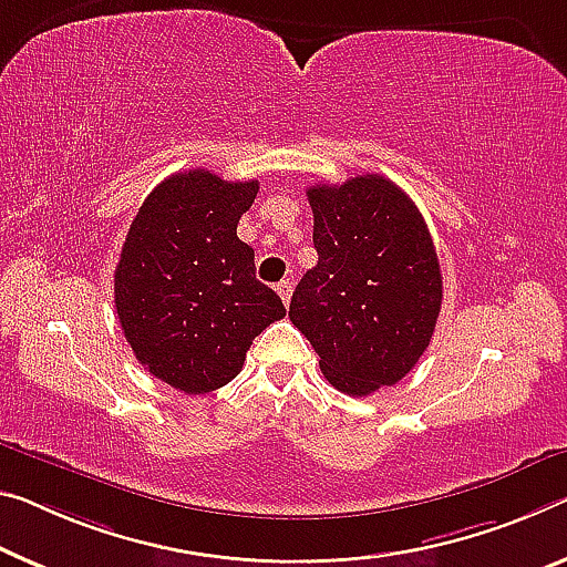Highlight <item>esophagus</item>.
<instances>
[{
    "label": "esophagus",
    "mask_w": 567,
    "mask_h": 567,
    "mask_svg": "<svg viewBox=\"0 0 567 567\" xmlns=\"http://www.w3.org/2000/svg\"><path fill=\"white\" fill-rule=\"evenodd\" d=\"M276 291H278V296H281L284 303H289L291 301V293H293V284L289 281V278H284L281 284H276Z\"/></svg>",
    "instance_id": "1"
}]
</instances>
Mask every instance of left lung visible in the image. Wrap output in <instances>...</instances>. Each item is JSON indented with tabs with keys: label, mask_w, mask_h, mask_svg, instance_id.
I'll return each mask as SVG.
<instances>
[{
	"label": "left lung",
	"mask_w": 567,
	"mask_h": 567,
	"mask_svg": "<svg viewBox=\"0 0 567 567\" xmlns=\"http://www.w3.org/2000/svg\"><path fill=\"white\" fill-rule=\"evenodd\" d=\"M317 266L289 317L337 390L362 398L415 368L439 321L443 281L423 215L395 182L360 174L307 189Z\"/></svg>",
	"instance_id": "8db88e82"
}]
</instances>
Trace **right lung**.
I'll return each instance as SVG.
<instances>
[{
	"label": "right lung",
	"instance_id": "obj_1",
	"mask_svg": "<svg viewBox=\"0 0 567 567\" xmlns=\"http://www.w3.org/2000/svg\"><path fill=\"white\" fill-rule=\"evenodd\" d=\"M256 195L258 179L177 172L144 199L121 248L113 301L126 342L146 372L182 393L228 385L254 339L286 317L238 238Z\"/></svg>",
	"mask_w": 567,
	"mask_h": 567
}]
</instances>
